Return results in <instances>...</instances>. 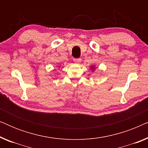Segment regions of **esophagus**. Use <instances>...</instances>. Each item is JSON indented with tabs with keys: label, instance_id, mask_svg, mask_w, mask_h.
<instances>
[{
	"label": "esophagus",
	"instance_id": "esophagus-1",
	"mask_svg": "<svg viewBox=\"0 0 148 148\" xmlns=\"http://www.w3.org/2000/svg\"><path fill=\"white\" fill-rule=\"evenodd\" d=\"M73 61H74L75 63L79 64L81 61H82V59H81V58H74Z\"/></svg>",
	"mask_w": 148,
	"mask_h": 148
}]
</instances>
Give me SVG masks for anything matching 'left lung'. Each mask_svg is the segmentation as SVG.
<instances>
[{
    "instance_id": "1",
    "label": "left lung",
    "mask_w": 148,
    "mask_h": 148,
    "mask_svg": "<svg viewBox=\"0 0 148 148\" xmlns=\"http://www.w3.org/2000/svg\"><path fill=\"white\" fill-rule=\"evenodd\" d=\"M91 69H94V66H91Z\"/></svg>"
}]
</instances>
